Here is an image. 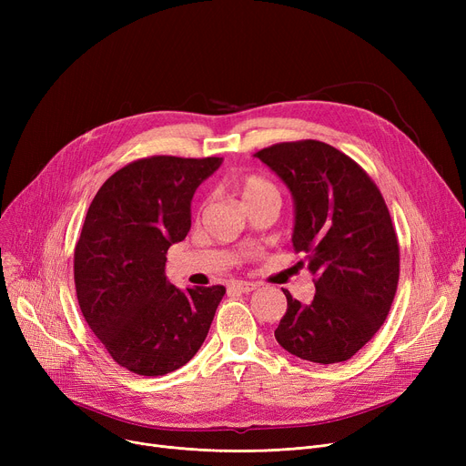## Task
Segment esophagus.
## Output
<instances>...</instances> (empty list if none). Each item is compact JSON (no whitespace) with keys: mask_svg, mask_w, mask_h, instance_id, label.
I'll use <instances>...</instances> for the list:
<instances>
[{"mask_svg":"<svg viewBox=\"0 0 466 466\" xmlns=\"http://www.w3.org/2000/svg\"><path fill=\"white\" fill-rule=\"evenodd\" d=\"M253 289H257V285L251 281H232L228 285V290H238V292H251Z\"/></svg>","mask_w":466,"mask_h":466,"instance_id":"obj_1","label":"esophagus"}]
</instances>
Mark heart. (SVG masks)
<instances>
[{"instance_id":"heart-1","label":"heart","mask_w":466,"mask_h":466,"mask_svg":"<svg viewBox=\"0 0 466 466\" xmlns=\"http://www.w3.org/2000/svg\"><path fill=\"white\" fill-rule=\"evenodd\" d=\"M238 192L241 194V200L246 202V206L262 200V198H278V188L276 185L258 174H246L239 176L234 181Z\"/></svg>"}]
</instances>
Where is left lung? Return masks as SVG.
<instances>
[{"instance_id": "1", "label": "left lung", "mask_w": 466, "mask_h": 466, "mask_svg": "<svg viewBox=\"0 0 466 466\" xmlns=\"http://www.w3.org/2000/svg\"><path fill=\"white\" fill-rule=\"evenodd\" d=\"M255 157L290 188L292 246L315 276L309 304L283 289L278 344L304 360L344 362L374 338L397 292L400 249L387 204L372 177L329 143L283 141Z\"/></svg>"}]
</instances>
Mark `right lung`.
<instances>
[{
	"label": "right lung",
	"mask_w": 466,
	"mask_h": 466,
	"mask_svg": "<svg viewBox=\"0 0 466 466\" xmlns=\"http://www.w3.org/2000/svg\"><path fill=\"white\" fill-rule=\"evenodd\" d=\"M223 158L155 155L100 187L73 253L85 321L111 359L139 376L181 369L209 332L223 285L181 290L166 281V253L190 230L194 190Z\"/></svg>",
	"instance_id": "right-lung-1"
}]
</instances>
